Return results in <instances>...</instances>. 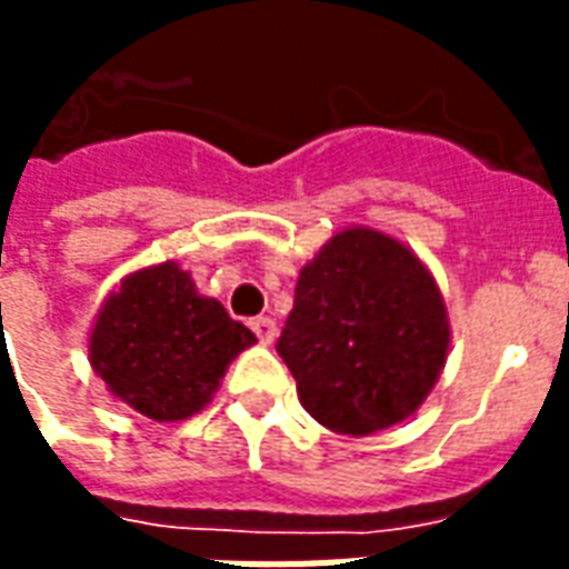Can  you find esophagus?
<instances>
[{
	"label": "esophagus",
	"mask_w": 569,
	"mask_h": 569,
	"mask_svg": "<svg viewBox=\"0 0 569 569\" xmlns=\"http://www.w3.org/2000/svg\"><path fill=\"white\" fill-rule=\"evenodd\" d=\"M252 331H256V338L262 340L264 347H271L273 340H277V322L271 317L252 319Z\"/></svg>",
	"instance_id": "obj_1"
}]
</instances>
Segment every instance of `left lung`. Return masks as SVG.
Here are the masks:
<instances>
[{
    "label": "left lung",
    "mask_w": 569,
    "mask_h": 569,
    "mask_svg": "<svg viewBox=\"0 0 569 569\" xmlns=\"http://www.w3.org/2000/svg\"><path fill=\"white\" fill-rule=\"evenodd\" d=\"M452 343L431 268L370 226L335 231L296 283L277 352L328 431L368 437L422 407Z\"/></svg>",
    "instance_id": "left-lung-1"
}]
</instances>
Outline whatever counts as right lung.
<instances>
[{
    "instance_id": "add662e5",
    "label": "right lung",
    "mask_w": 569,
    "mask_h": 569,
    "mask_svg": "<svg viewBox=\"0 0 569 569\" xmlns=\"http://www.w3.org/2000/svg\"><path fill=\"white\" fill-rule=\"evenodd\" d=\"M256 343L217 298L201 296L180 262L147 264L113 286L92 319V370L104 389L153 422L201 413L226 370Z\"/></svg>"
}]
</instances>
